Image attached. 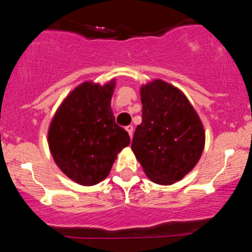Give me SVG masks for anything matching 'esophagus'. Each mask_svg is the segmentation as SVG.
Wrapping results in <instances>:
<instances>
[{
  "label": "esophagus",
  "mask_w": 252,
  "mask_h": 252,
  "mask_svg": "<svg viewBox=\"0 0 252 252\" xmlns=\"http://www.w3.org/2000/svg\"><path fill=\"white\" fill-rule=\"evenodd\" d=\"M126 130L128 131L129 136L132 137V132H134V126H126Z\"/></svg>",
  "instance_id": "34e87169"
}]
</instances>
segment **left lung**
I'll return each instance as SVG.
<instances>
[{
  "instance_id": "8db88e82",
  "label": "left lung",
  "mask_w": 252,
  "mask_h": 252,
  "mask_svg": "<svg viewBox=\"0 0 252 252\" xmlns=\"http://www.w3.org/2000/svg\"><path fill=\"white\" fill-rule=\"evenodd\" d=\"M142 122L131 149L152 182L181 181L200 160L204 130L191 104L178 88L162 80L141 87Z\"/></svg>"
}]
</instances>
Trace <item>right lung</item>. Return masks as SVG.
<instances>
[{
    "mask_svg": "<svg viewBox=\"0 0 252 252\" xmlns=\"http://www.w3.org/2000/svg\"><path fill=\"white\" fill-rule=\"evenodd\" d=\"M115 81L84 82L64 99L49 129V147L65 176L94 185L109 176L117 154L130 143L111 110Z\"/></svg>",
    "mask_w": 252,
    "mask_h": 252,
    "instance_id": "add662e5",
    "label": "right lung"
}]
</instances>
